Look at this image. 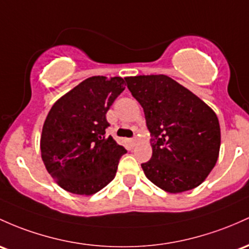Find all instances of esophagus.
<instances>
[{"label":"esophagus","instance_id":"esophagus-1","mask_svg":"<svg viewBox=\"0 0 249 249\" xmlns=\"http://www.w3.org/2000/svg\"><path fill=\"white\" fill-rule=\"evenodd\" d=\"M130 143H131V145H136V144H137V138H131L130 139Z\"/></svg>","mask_w":249,"mask_h":249}]
</instances>
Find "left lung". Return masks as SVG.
<instances>
[{"mask_svg": "<svg viewBox=\"0 0 249 249\" xmlns=\"http://www.w3.org/2000/svg\"><path fill=\"white\" fill-rule=\"evenodd\" d=\"M141 104L151 133V160L142 164L147 178L168 193L200 185L218 157L221 132L215 112L168 75L125 78Z\"/></svg>", "mask_w": 249, "mask_h": 249, "instance_id": "left-lung-1", "label": "left lung"}]
</instances>
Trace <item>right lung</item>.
<instances>
[{
  "instance_id": "add662e5",
  "label": "right lung",
  "mask_w": 249,
  "mask_h": 249,
  "mask_svg": "<svg viewBox=\"0 0 249 249\" xmlns=\"http://www.w3.org/2000/svg\"><path fill=\"white\" fill-rule=\"evenodd\" d=\"M124 84L120 76H92L52 106L41 133V157L62 189L92 195L116 176L126 149L106 137V112Z\"/></svg>"
}]
</instances>
